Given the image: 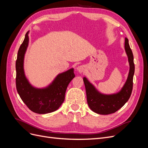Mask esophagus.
Instances as JSON below:
<instances>
[{"label":"esophagus","instance_id":"obj_1","mask_svg":"<svg viewBox=\"0 0 148 148\" xmlns=\"http://www.w3.org/2000/svg\"><path fill=\"white\" fill-rule=\"evenodd\" d=\"M85 70V66L84 65H79L77 67V71L79 73H82Z\"/></svg>","mask_w":148,"mask_h":148}]
</instances>
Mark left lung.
Here are the masks:
<instances>
[{"instance_id": "8db88e82", "label": "left lung", "mask_w": 148, "mask_h": 148, "mask_svg": "<svg viewBox=\"0 0 148 148\" xmlns=\"http://www.w3.org/2000/svg\"><path fill=\"white\" fill-rule=\"evenodd\" d=\"M125 49L128 56L130 71L127 81L120 91L113 95H103L97 90L86 77L83 78L88 104L89 108L97 114L108 115L115 112L125 105L132 95L135 64L133 52L127 38L125 40Z\"/></svg>"}]
</instances>
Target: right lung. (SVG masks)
I'll return each mask as SVG.
<instances>
[{"mask_svg": "<svg viewBox=\"0 0 148 148\" xmlns=\"http://www.w3.org/2000/svg\"><path fill=\"white\" fill-rule=\"evenodd\" d=\"M28 32L18 51L16 60V87L21 100L33 112L44 114L59 108L65 99L66 89L75 77L73 69L57 76L53 82L46 88L38 89L31 86L26 79L23 69L24 56L28 46Z\"/></svg>", "mask_w": 148, "mask_h": 148, "instance_id": "add662e5", "label": "right lung"}]
</instances>
